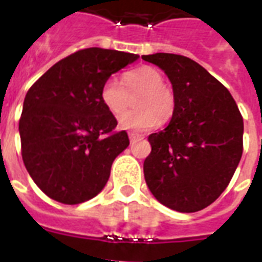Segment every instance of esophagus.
<instances>
[{
  "mask_svg": "<svg viewBox=\"0 0 262 262\" xmlns=\"http://www.w3.org/2000/svg\"><path fill=\"white\" fill-rule=\"evenodd\" d=\"M129 139H130V143H136V141H139V140L143 139V135H139V133L130 132V133H129Z\"/></svg>",
  "mask_w": 262,
  "mask_h": 262,
  "instance_id": "34e87169",
  "label": "esophagus"
}]
</instances>
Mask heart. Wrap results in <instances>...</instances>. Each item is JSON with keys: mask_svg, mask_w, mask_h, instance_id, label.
Wrapping results in <instances>:
<instances>
[{"mask_svg": "<svg viewBox=\"0 0 262 262\" xmlns=\"http://www.w3.org/2000/svg\"><path fill=\"white\" fill-rule=\"evenodd\" d=\"M137 94H141L136 100L140 110L119 117L118 125L122 129L148 130L171 118L175 110L174 94L164 85L163 75L151 67L126 72L122 77V87L115 80H106L100 88V102L111 114L118 117L129 106V95Z\"/></svg>", "mask_w": 262, "mask_h": 262, "instance_id": "obj_1", "label": "heart"}]
</instances>
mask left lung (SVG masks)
I'll use <instances>...</instances> for the list:
<instances>
[{"label":"left lung","mask_w":262,"mask_h":262,"mask_svg":"<svg viewBox=\"0 0 262 262\" xmlns=\"http://www.w3.org/2000/svg\"><path fill=\"white\" fill-rule=\"evenodd\" d=\"M141 58L164 71L175 110L166 129L148 137L144 177L155 199L197 212L224 191L244 151V118L228 90L193 59L156 53Z\"/></svg>","instance_id":"obj_1"}]
</instances>
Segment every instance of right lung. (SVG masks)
<instances>
[{"label": "right lung", "mask_w": 262, "mask_h": 262, "mask_svg": "<svg viewBox=\"0 0 262 262\" xmlns=\"http://www.w3.org/2000/svg\"><path fill=\"white\" fill-rule=\"evenodd\" d=\"M139 55L90 47L53 65L28 90L18 121L21 156L38 187L75 205L99 194L126 149L125 130L100 102V88Z\"/></svg>", "instance_id": "1"}]
</instances>
